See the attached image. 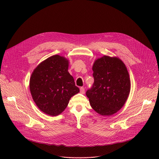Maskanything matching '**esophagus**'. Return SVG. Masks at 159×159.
Segmentation results:
<instances>
[{"label": "esophagus", "instance_id": "34e87169", "mask_svg": "<svg viewBox=\"0 0 159 159\" xmlns=\"http://www.w3.org/2000/svg\"><path fill=\"white\" fill-rule=\"evenodd\" d=\"M84 92H85L84 88L83 87H81V88H80V93H82V94H83V93H84Z\"/></svg>", "mask_w": 159, "mask_h": 159}]
</instances>
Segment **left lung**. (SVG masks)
<instances>
[{
    "label": "left lung",
    "instance_id": "8db88e82",
    "mask_svg": "<svg viewBox=\"0 0 159 159\" xmlns=\"http://www.w3.org/2000/svg\"><path fill=\"white\" fill-rule=\"evenodd\" d=\"M94 83L86 92L91 107L102 116H111L125 103L130 91L129 74L117 57L103 56L92 66Z\"/></svg>",
    "mask_w": 159,
    "mask_h": 159
}]
</instances>
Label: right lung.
Wrapping results in <instances>:
<instances>
[{
  "label": "right lung",
  "instance_id": "right-lung-1",
  "mask_svg": "<svg viewBox=\"0 0 159 159\" xmlns=\"http://www.w3.org/2000/svg\"><path fill=\"white\" fill-rule=\"evenodd\" d=\"M68 65L67 58L54 55L39 64L31 75L29 88L32 98L47 115L62 113L71 97L80 92L68 71Z\"/></svg>",
  "mask_w": 159,
  "mask_h": 159
}]
</instances>
